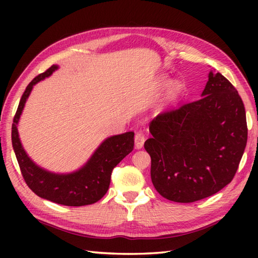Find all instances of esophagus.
<instances>
[{"instance_id": "esophagus-1", "label": "esophagus", "mask_w": 258, "mask_h": 258, "mask_svg": "<svg viewBox=\"0 0 258 258\" xmlns=\"http://www.w3.org/2000/svg\"><path fill=\"white\" fill-rule=\"evenodd\" d=\"M145 142V134L143 131H138L135 133V147L136 149H142Z\"/></svg>"}]
</instances>
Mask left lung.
Instances as JSON below:
<instances>
[{
	"mask_svg": "<svg viewBox=\"0 0 258 258\" xmlns=\"http://www.w3.org/2000/svg\"><path fill=\"white\" fill-rule=\"evenodd\" d=\"M144 147L151 178L165 199L193 203L232 182L247 142L244 103L221 73H210L200 100L162 112Z\"/></svg>",
	"mask_w": 258,
	"mask_h": 258,
	"instance_id": "1",
	"label": "left lung"
}]
</instances>
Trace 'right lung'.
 <instances>
[{"instance_id": "add662e5", "label": "right lung", "mask_w": 258, "mask_h": 258, "mask_svg": "<svg viewBox=\"0 0 258 258\" xmlns=\"http://www.w3.org/2000/svg\"><path fill=\"white\" fill-rule=\"evenodd\" d=\"M56 69L57 67L52 65L45 72L35 76L26 86L13 118L12 145L22 176L37 196L65 206L90 205L100 201L106 194L114 167L133 151L134 132L115 135L104 141L91 160L79 172L57 175L36 166L22 147L16 125L33 85L50 76Z\"/></svg>"}]
</instances>
